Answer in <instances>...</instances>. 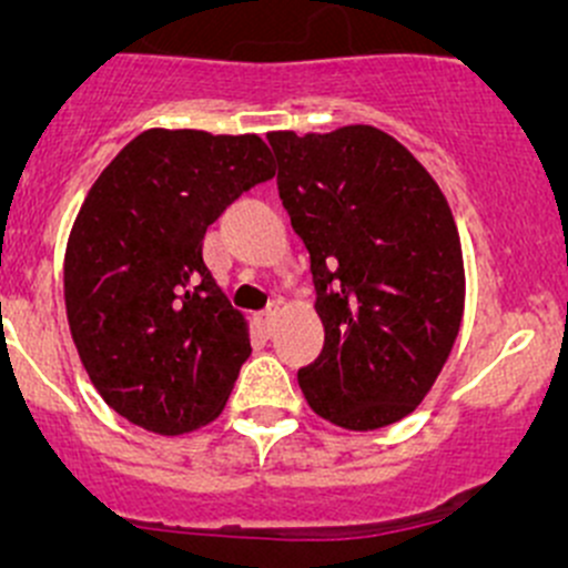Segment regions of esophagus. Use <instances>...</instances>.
Segmentation results:
<instances>
[{"instance_id":"1","label":"esophagus","mask_w":568,"mask_h":568,"mask_svg":"<svg viewBox=\"0 0 568 568\" xmlns=\"http://www.w3.org/2000/svg\"><path fill=\"white\" fill-rule=\"evenodd\" d=\"M277 318H280V302H268L266 311L261 313V324L266 326V332H272V326L277 324Z\"/></svg>"}]
</instances>
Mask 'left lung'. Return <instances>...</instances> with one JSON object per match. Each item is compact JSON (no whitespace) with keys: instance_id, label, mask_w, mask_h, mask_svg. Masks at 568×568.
I'll return each instance as SVG.
<instances>
[{"instance_id":"1","label":"left lung","mask_w":568,"mask_h":568,"mask_svg":"<svg viewBox=\"0 0 568 568\" xmlns=\"http://www.w3.org/2000/svg\"><path fill=\"white\" fill-rule=\"evenodd\" d=\"M268 145L326 332L300 368L302 393L335 426H390L432 390L459 335L464 263L448 200L374 125L272 131Z\"/></svg>"}]
</instances>
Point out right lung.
<instances>
[{"label":"right lung","instance_id":"right-lung-1","mask_svg":"<svg viewBox=\"0 0 568 568\" xmlns=\"http://www.w3.org/2000/svg\"><path fill=\"white\" fill-rule=\"evenodd\" d=\"M274 175L255 134L151 129L90 189L65 250V311L90 382L156 434L214 420L252 346L203 261V239Z\"/></svg>","mask_w":568,"mask_h":568}]
</instances>
